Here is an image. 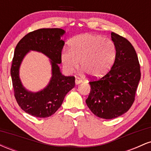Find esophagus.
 <instances>
[{
  "label": "esophagus",
  "instance_id": "34e87169",
  "mask_svg": "<svg viewBox=\"0 0 151 151\" xmlns=\"http://www.w3.org/2000/svg\"><path fill=\"white\" fill-rule=\"evenodd\" d=\"M81 81L80 79H79V78H77V77H76V79H75V84H80V83L81 82Z\"/></svg>",
  "mask_w": 151,
  "mask_h": 151
}]
</instances>
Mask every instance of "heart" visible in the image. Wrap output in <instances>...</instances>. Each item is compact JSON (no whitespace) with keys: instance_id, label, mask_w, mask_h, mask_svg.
<instances>
[{"instance_id":"b5f03b06","label":"heart","mask_w":151,"mask_h":151,"mask_svg":"<svg viewBox=\"0 0 151 151\" xmlns=\"http://www.w3.org/2000/svg\"><path fill=\"white\" fill-rule=\"evenodd\" d=\"M116 58V47L111 40L90 33L79 35L71 40L70 50L60 55L64 70L71 74L79 67L90 77L100 78L109 72Z\"/></svg>"}]
</instances>
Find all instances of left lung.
<instances>
[{
  "label": "left lung",
  "instance_id": "left-lung-1",
  "mask_svg": "<svg viewBox=\"0 0 151 151\" xmlns=\"http://www.w3.org/2000/svg\"><path fill=\"white\" fill-rule=\"evenodd\" d=\"M116 58L110 71L99 80L91 81L86 105L96 116L112 119L129 111L141 79L138 56L131 42L111 32Z\"/></svg>",
  "mask_w": 151,
  "mask_h": 151
}]
</instances>
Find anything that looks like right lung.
Segmentation results:
<instances>
[{"instance_id": "obj_1", "label": "right lung", "mask_w": 151, "mask_h": 151, "mask_svg": "<svg viewBox=\"0 0 151 151\" xmlns=\"http://www.w3.org/2000/svg\"><path fill=\"white\" fill-rule=\"evenodd\" d=\"M65 30L60 28H43L24 36L15 47L10 75L15 97L24 111L38 118L49 117L61 106L66 94L75 85L73 76L62 74L59 65L65 41ZM30 51L42 53L50 59L52 76L48 85L40 91H29L23 86L19 78V67L22 60Z\"/></svg>"}]
</instances>
